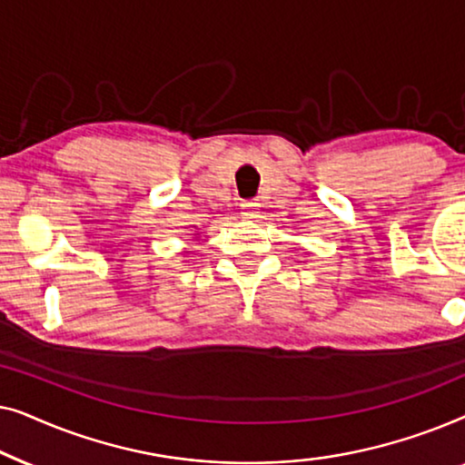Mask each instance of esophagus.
<instances>
[{
	"label": "esophagus",
	"mask_w": 465,
	"mask_h": 465,
	"mask_svg": "<svg viewBox=\"0 0 465 465\" xmlns=\"http://www.w3.org/2000/svg\"><path fill=\"white\" fill-rule=\"evenodd\" d=\"M241 212H243V218L256 220V218H260V203L258 201H243L241 203Z\"/></svg>",
	"instance_id": "34e87169"
}]
</instances>
